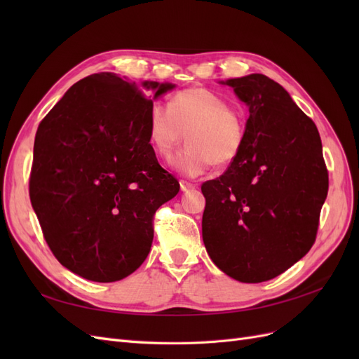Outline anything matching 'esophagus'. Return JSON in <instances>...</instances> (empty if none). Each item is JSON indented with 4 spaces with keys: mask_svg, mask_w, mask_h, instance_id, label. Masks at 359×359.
I'll list each match as a JSON object with an SVG mask.
<instances>
[{
    "mask_svg": "<svg viewBox=\"0 0 359 359\" xmlns=\"http://www.w3.org/2000/svg\"><path fill=\"white\" fill-rule=\"evenodd\" d=\"M180 187H181V190H182V191H189V190H193V189L196 187V186H194V184H193V182H190V181L181 180V181H180Z\"/></svg>",
    "mask_w": 359,
    "mask_h": 359,
    "instance_id": "esophagus-1",
    "label": "esophagus"
}]
</instances>
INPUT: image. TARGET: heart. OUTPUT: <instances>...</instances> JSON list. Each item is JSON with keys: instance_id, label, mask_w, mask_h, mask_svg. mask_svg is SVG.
I'll use <instances>...</instances> for the list:
<instances>
[{"instance_id": "heart-1", "label": "heart", "mask_w": 359, "mask_h": 359, "mask_svg": "<svg viewBox=\"0 0 359 359\" xmlns=\"http://www.w3.org/2000/svg\"><path fill=\"white\" fill-rule=\"evenodd\" d=\"M145 126L151 147L163 158L182 142L186 132L187 147L170 158V166L190 177L201 175L212 163L229 165L245 139L241 116L223 97L199 86L175 93L169 106L151 104Z\"/></svg>"}]
</instances>
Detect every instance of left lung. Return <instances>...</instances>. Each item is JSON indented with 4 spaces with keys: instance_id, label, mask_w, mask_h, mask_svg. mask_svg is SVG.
<instances>
[{
    "instance_id": "obj_1",
    "label": "left lung",
    "mask_w": 359,
    "mask_h": 359,
    "mask_svg": "<svg viewBox=\"0 0 359 359\" xmlns=\"http://www.w3.org/2000/svg\"><path fill=\"white\" fill-rule=\"evenodd\" d=\"M248 106L241 153L202 184V238L212 262L243 283H262L316 241L328 170L316 124L265 74L223 82Z\"/></svg>"
}]
</instances>
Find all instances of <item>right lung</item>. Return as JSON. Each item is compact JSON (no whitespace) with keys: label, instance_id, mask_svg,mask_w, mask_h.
Segmentation results:
<instances>
[{"label":"right lung","instance_id":"add662e5","mask_svg":"<svg viewBox=\"0 0 359 359\" xmlns=\"http://www.w3.org/2000/svg\"><path fill=\"white\" fill-rule=\"evenodd\" d=\"M173 86L95 73L70 86L39 124L29 199L50 252L72 273L111 283L147 259L153 217L180 191L145 126L153 100Z\"/></svg>","mask_w":359,"mask_h":359}]
</instances>
